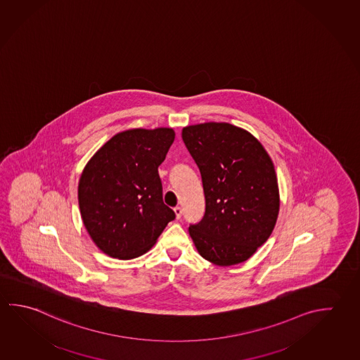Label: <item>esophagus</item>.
Wrapping results in <instances>:
<instances>
[{
  "label": "esophagus",
  "mask_w": 360,
  "mask_h": 360,
  "mask_svg": "<svg viewBox=\"0 0 360 360\" xmlns=\"http://www.w3.org/2000/svg\"><path fill=\"white\" fill-rule=\"evenodd\" d=\"M174 214H176L177 219H181V216H182V208L179 207V206L174 207Z\"/></svg>",
  "instance_id": "esophagus-1"
}]
</instances>
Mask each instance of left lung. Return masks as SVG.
<instances>
[{
  "instance_id": "8db88e82",
  "label": "left lung",
  "mask_w": 360,
  "mask_h": 360,
  "mask_svg": "<svg viewBox=\"0 0 360 360\" xmlns=\"http://www.w3.org/2000/svg\"><path fill=\"white\" fill-rule=\"evenodd\" d=\"M183 143L200 169L206 208L189 235L202 258L239 264L271 236L279 212L274 165L241 127L205 122L183 127Z\"/></svg>"
}]
</instances>
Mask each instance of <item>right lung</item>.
Masks as SVG:
<instances>
[{
  "mask_svg": "<svg viewBox=\"0 0 360 360\" xmlns=\"http://www.w3.org/2000/svg\"><path fill=\"white\" fill-rule=\"evenodd\" d=\"M174 136L171 127L121 131L84 167L78 183L81 217L108 257L129 260L146 254L174 220L158 174Z\"/></svg>",
  "mask_w": 360,
  "mask_h": 360,
  "instance_id": "right-lung-1",
  "label": "right lung"
}]
</instances>
